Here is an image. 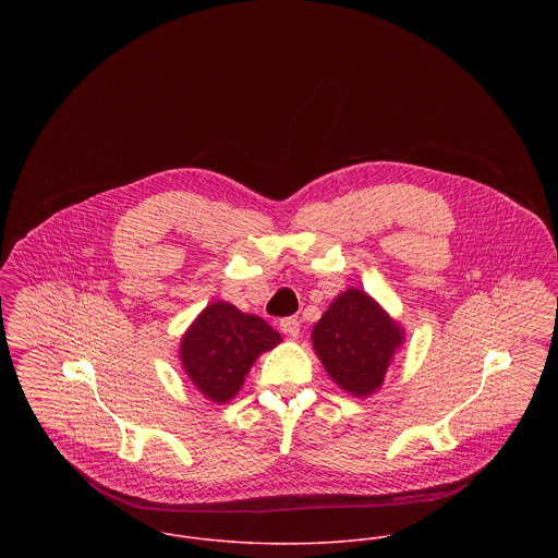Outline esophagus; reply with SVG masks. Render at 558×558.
I'll return each mask as SVG.
<instances>
[{
    "mask_svg": "<svg viewBox=\"0 0 558 558\" xmlns=\"http://www.w3.org/2000/svg\"><path fill=\"white\" fill-rule=\"evenodd\" d=\"M279 328H281L288 337H299V332H301V322H299V318L290 316V318H283L279 322Z\"/></svg>",
    "mask_w": 558,
    "mask_h": 558,
    "instance_id": "esophagus-1",
    "label": "esophagus"
}]
</instances>
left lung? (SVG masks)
I'll return each mask as SVG.
<instances>
[{"label": "left lung", "instance_id": "left-lung-1", "mask_svg": "<svg viewBox=\"0 0 558 558\" xmlns=\"http://www.w3.org/2000/svg\"><path fill=\"white\" fill-rule=\"evenodd\" d=\"M312 341L335 385L354 398H367L383 387L403 343V328L369 294L350 288L318 319Z\"/></svg>", "mask_w": 558, "mask_h": 558}]
</instances>
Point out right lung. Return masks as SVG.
Returning a JSON list of instances; mask_svg holds the SVG:
<instances>
[{
  "instance_id": "right-lung-1",
  "label": "right lung",
  "mask_w": 558,
  "mask_h": 558,
  "mask_svg": "<svg viewBox=\"0 0 558 558\" xmlns=\"http://www.w3.org/2000/svg\"><path fill=\"white\" fill-rule=\"evenodd\" d=\"M279 341L281 335L264 319L217 301L184 332L180 361L189 380L204 398L226 403L236 398L255 359Z\"/></svg>"
}]
</instances>
